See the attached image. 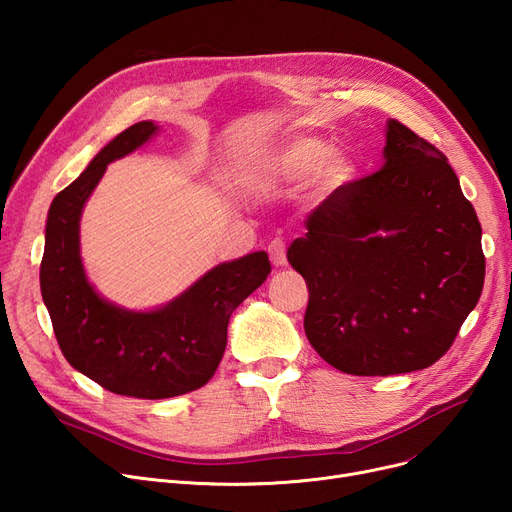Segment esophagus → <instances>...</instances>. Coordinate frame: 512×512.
Here are the masks:
<instances>
[{
  "instance_id": "34e87169",
  "label": "esophagus",
  "mask_w": 512,
  "mask_h": 512,
  "mask_svg": "<svg viewBox=\"0 0 512 512\" xmlns=\"http://www.w3.org/2000/svg\"><path fill=\"white\" fill-rule=\"evenodd\" d=\"M267 253H270V261L274 265H286V242L284 238H274L267 245Z\"/></svg>"
}]
</instances>
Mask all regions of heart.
Instances as JSON below:
<instances>
[{
    "label": "heart",
    "mask_w": 512,
    "mask_h": 512,
    "mask_svg": "<svg viewBox=\"0 0 512 512\" xmlns=\"http://www.w3.org/2000/svg\"><path fill=\"white\" fill-rule=\"evenodd\" d=\"M313 174V182L334 191L355 174L353 161L340 151H330L328 145L315 137H299L284 143L272 157L251 161L240 168L247 180H303Z\"/></svg>",
    "instance_id": "heart-1"
}]
</instances>
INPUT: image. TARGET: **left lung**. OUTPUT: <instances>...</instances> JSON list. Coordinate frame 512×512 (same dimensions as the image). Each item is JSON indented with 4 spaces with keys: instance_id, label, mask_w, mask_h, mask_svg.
I'll return each instance as SVG.
<instances>
[{
    "instance_id": "obj_1",
    "label": "left lung",
    "mask_w": 512,
    "mask_h": 512,
    "mask_svg": "<svg viewBox=\"0 0 512 512\" xmlns=\"http://www.w3.org/2000/svg\"><path fill=\"white\" fill-rule=\"evenodd\" d=\"M288 263L309 288L305 334L353 375L434 365L475 309L481 226L446 155L388 120L384 168L346 182L305 220Z\"/></svg>"
}]
</instances>
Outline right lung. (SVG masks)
Instances as JSON below:
<instances>
[{
	"mask_svg": "<svg viewBox=\"0 0 512 512\" xmlns=\"http://www.w3.org/2000/svg\"><path fill=\"white\" fill-rule=\"evenodd\" d=\"M157 126L137 122L107 143L56 195L45 226L41 294L66 361L120 396L159 400L205 386L218 369L234 309L272 272L265 251L213 267L155 311L103 301L80 261V213L107 164L147 143Z\"/></svg>",
	"mask_w": 512,
	"mask_h": 512,
	"instance_id": "right-lung-1",
	"label": "right lung"
}]
</instances>
